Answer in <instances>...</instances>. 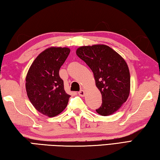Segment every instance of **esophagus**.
Masks as SVG:
<instances>
[{
    "mask_svg": "<svg viewBox=\"0 0 160 160\" xmlns=\"http://www.w3.org/2000/svg\"><path fill=\"white\" fill-rule=\"evenodd\" d=\"M78 94H79L80 97H84V95H85V91L83 90H81L80 92H78Z\"/></svg>",
    "mask_w": 160,
    "mask_h": 160,
    "instance_id": "obj_1",
    "label": "esophagus"
}]
</instances>
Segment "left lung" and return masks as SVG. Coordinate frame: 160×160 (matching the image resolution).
<instances>
[{
    "label": "left lung",
    "instance_id": "8db88e82",
    "mask_svg": "<svg viewBox=\"0 0 160 160\" xmlns=\"http://www.w3.org/2000/svg\"><path fill=\"white\" fill-rule=\"evenodd\" d=\"M76 54L93 72L102 94V106L96 112L102 116L113 114L130 94L131 78L126 62L112 48L103 44L81 47Z\"/></svg>",
    "mask_w": 160,
    "mask_h": 160
}]
</instances>
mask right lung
<instances>
[{
	"label": "right lung",
	"mask_w": 160,
	"mask_h": 160,
	"mask_svg": "<svg viewBox=\"0 0 160 160\" xmlns=\"http://www.w3.org/2000/svg\"><path fill=\"white\" fill-rule=\"evenodd\" d=\"M70 48L51 47L35 58L26 77L28 98L38 112L48 117L58 115L67 107L70 95L64 90L59 70Z\"/></svg>",
	"instance_id": "1"
}]
</instances>
